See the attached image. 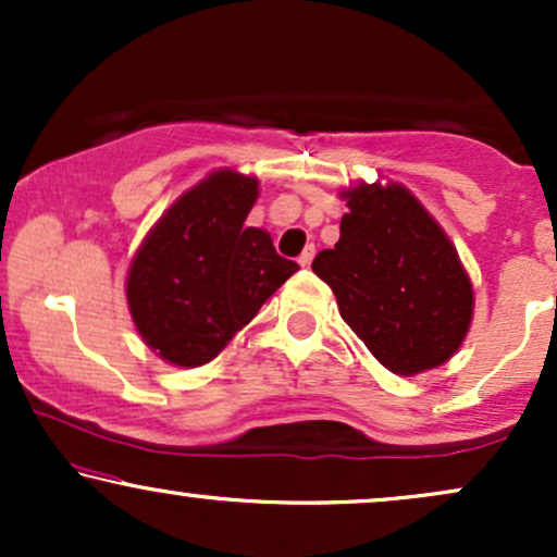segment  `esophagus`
Here are the masks:
<instances>
[{"label": "esophagus", "instance_id": "1", "mask_svg": "<svg viewBox=\"0 0 557 557\" xmlns=\"http://www.w3.org/2000/svg\"><path fill=\"white\" fill-rule=\"evenodd\" d=\"M314 246H309V248H306V251L304 253H300V257H298V264L300 267H304V270H309V267H311V261H314Z\"/></svg>", "mask_w": 557, "mask_h": 557}]
</instances>
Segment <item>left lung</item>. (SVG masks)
I'll list each match as a JSON object with an SVG mask.
<instances>
[{"instance_id":"1","label":"left lung","mask_w":557,"mask_h":557,"mask_svg":"<svg viewBox=\"0 0 557 557\" xmlns=\"http://www.w3.org/2000/svg\"><path fill=\"white\" fill-rule=\"evenodd\" d=\"M341 198V240L311 270L382 367L400 376L443 367L474 319V285L453 240L395 181H361Z\"/></svg>"}]
</instances>
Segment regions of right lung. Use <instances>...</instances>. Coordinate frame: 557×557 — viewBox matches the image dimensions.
Segmentation results:
<instances>
[{
	"label": "right lung",
	"mask_w": 557,
	"mask_h": 557,
	"mask_svg": "<svg viewBox=\"0 0 557 557\" xmlns=\"http://www.w3.org/2000/svg\"><path fill=\"white\" fill-rule=\"evenodd\" d=\"M259 181L233 168L209 172L154 222L125 280L133 324L172 367H203L298 272L272 235L246 227Z\"/></svg>",
	"instance_id": "obj_1"
}]
</instances>
